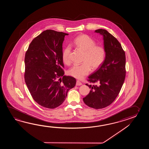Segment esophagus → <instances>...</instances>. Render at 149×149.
Wrapping results in <instances>:
<instances>
[{
    "mask_svg": "<svg viewBox=\"0 0 149 149\" xmlns=\"http://www.w3.org/2000/svg\"><path fill=\"white\" fill-rule=\"evenodd\" d=\"M82 85V83L80 82V81H79L78 80H77V82H76V86H81Z\"/></svg>",
    "mask_w": 149,
    "mask_h": 149,
    "instance_id": "obj_1",
    "label": "esophagus"
}]
</instances>
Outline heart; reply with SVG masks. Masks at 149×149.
<instances>
[{
	"label": "heart",
	"mask_w": 149,
	"mask_h": 149,
	"mask_svg": "<svg viewBox=\"0 0 149 149\" xmlns=\"http://www.w3.org/2000/svg\"><path fill=\"white\" fill-rule=\"evenodd\" d=\"M74 46L84 52L82 64L74 65L68 71L70 76L81 79L88 75L91 69H98L104 63L106 57V50L101 45H97L96 41L88 35L78 36L73 41ZM71 47L67 46L62 51V58L67 65L71 63Z\"/></svg>",
	"instance_id": "obj_1"
}]
</instances>
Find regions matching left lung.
<instances>
[{
    "instance_id": "8db88e82",
    "label": "left lung",
    "mask_w": 149,
    "mask_h": 149,
    "mask_svg": "<svg viewBox=\"0 0 149 149\" xmlns=\"http://www.w3.org/2000/svg\"><path fill=\"white\" fill-rule=\"evenodd\" d=\"M95 32L103 36L107 54L103 64L89 76L88 81L97 85L86 84L91 90L83 101L100 109L111 104L120 91L126 76V56L120 42L108 31L100 29Z\"/></svg>"
}]
</instances>
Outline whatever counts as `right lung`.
<instances>
[{"mask_svg": "<svg viewBox=\"0 0 149 149\" xmlns=\"http://www.w3.org/2000/svg\"><path fill=\"white\" fill-rule=\"evenodd\" d=\"M62 32L47 30L34 38L25 53L24 80L32 98L48 109L60 106L76 80L64 76Z\"/></svg>", "mask_w": 149, "mask_h": 149, "instance_id": "1", "label": "right lung"}]
</instances>
